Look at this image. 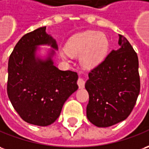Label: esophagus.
Masks as SVG:
<instances>
[{"label":"esophagus","instance_id":"esophagus-1","mask_svg":"<svg viewBox=\"0 0 149 149\" xmlns=\"http://www.w3.org/2000/svg\"><path fill=\"white\" fill-rule=\"evenodd\" d=\"M77 85L79 86V88H81V89L85 87V80H84V78L81 77L78 78Z\"/></svg>","mask_w":149,"mask_h":149}]
</instances>
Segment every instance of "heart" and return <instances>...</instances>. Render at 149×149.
Segmentation results:
<instances>
[{
    "mask_svg": "<svg viewBox=\"0 0 149 149\" xmlns=\"http://www.w3.org/2000/svg\"><path fill=\"white\" fill-rule=\"evenodd\" d=\"M109 41L98 31H88L72 36L66 44V52L72 56L81 55V62L85 68L94 67L107 55Z\"/></svg>",
    "mask_w": 149,
    "mask_h": 149,
    "instance_id": "b5f03b06",
    "label": "heart"
}]
</instances>
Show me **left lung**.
<instances>
[{
    "instance_id": "left-lung-1",
    "label": "left lung",
    "mask_w": 149,
    "mask_h": 149,
    "mask_svg": "<svg viewBox=\"0 0 149 149\" xmlns=\"http://www.w3.org/2000/svg\"><path fill=\"white\" fill-rule=\"evenodd\" d=\"M119 49L89 72L85 89L89 93L86 115L93 125L111 127L132 113L140 90L139 60L127 39L118 35Z\"/></svg>"
}]
</instances>
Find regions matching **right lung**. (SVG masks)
<instances>
[{
  "label": "right lung",
  "instance_id": "1",
  "mask_svg": "<svg viewBox=\"0 0 149 149\" xmlns=\"http://www.w3.org/2000/svg\"><path fill=\"white\" fill-rule=\"evenodd\" d=\"M45 31L43 26L23 35L8 63L9 100L24 121L37 126H48L56 121L66 100L78 89L76 72L60 70L53 64L52 56L46 60L35 58L36 46L50 44L58 48Z\"/></svg>",
  "mask_w": 149,
  "mask_h": 149
}]
</instances>
